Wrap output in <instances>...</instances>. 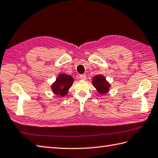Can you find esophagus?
Returning a JSON list of instances; mask_svg holds the SVG:
<instances>
[{"mask_svg": "<svg viewBox=\"0 0 158 158\" xmlns=\"http://www.w3.org/2000/svg\"><path fill=\"white\" fill-rule=\"evenodd\" d=\"M79 79L81 80H85L86 79V75H80Z\"/></svg>", "mask_w": 158, "mask_h": 158, "instance_id": "1", "label": "esophagus"}]
</instances>
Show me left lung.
Returning a JSON list of instances; mask_svg holds the SVG:
<instances>
[{"instance_id": "8db88e82", "label": "left lung", "mask_w": 158, "mask_h": 158, "mask_svg": "<svg viewBox=\"0 0 158 158\" xmlns=\"http://www.w3.org/2000/svg\"><path fill=\"white\" fill-rule=\"evenodd\" d=\"M92 83L96 91L101 95H105L108 93L111 87L110 83L107 81L103 75H98L94 77Z\"/></svg>"}]
</instances>
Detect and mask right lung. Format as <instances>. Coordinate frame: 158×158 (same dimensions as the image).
<instances>
[{
    "instance_id": "obj_1",
    "label": "right lung",
    "mask_w": 158,
    "mask_h": 158,
    "mask_svg": "<svg viewBox=\"0 0 158 158\" xmlns=\"http://www.w3.org/2000/svg\"><path fill=\"white\" fill-rule=\"evenodd\" d=\"M74 82L73 77L66 73H61L56 77V81L51 85V89L56 96L64 98L69 92Z\"/></svg>"
}]
</instances>
